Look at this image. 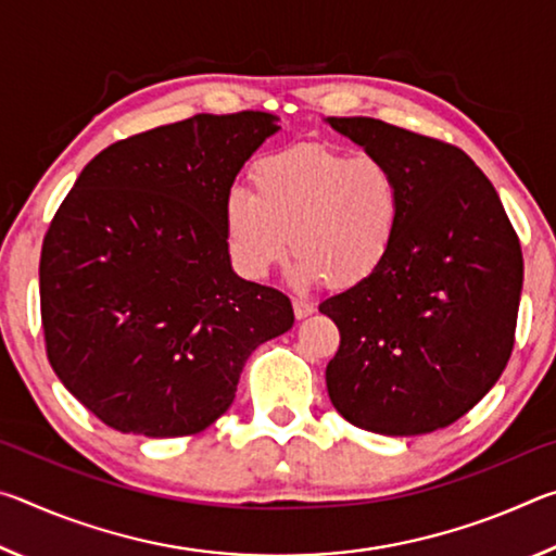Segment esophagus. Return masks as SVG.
<instances>
[{"mask_svg": "<svg viewBox=\"0 0 556 556\" xmlns=\"http://www.w3.org/2000/svg\"><path fill=\"white\" fill-rule=\"evenodd\" d=\"M291 306H294V316L299 318V321H301V318L312 316L316 312L312 301H306V299H294V301H291Z\"/></svg>", "mask_w": 556, "mask_h": 556, "instance_id": "1", "label": "esophagus"}]
</instances>
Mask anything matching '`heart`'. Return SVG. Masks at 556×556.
<instances>
[{
	"instance_id": "b5f03b06",
	"label": "heart",
	"mask_w": 556,
	"mask_h": 556,
	"mask_svg": "<svg viewBox=\"0 0 556 556\" xmlns=\"http://www.w3.org/2000/svg\"><path fill=\"white\" fill-rule=\"evenodd\" d=\"M255 193L232 188L223 203V232L242 277L265 279L289 252L294 285L328 277L353 287L380 269L402 223V188L375 156H351L328 144H294L252 166Z\"/></svg>"
}]
</instances>
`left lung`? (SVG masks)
<instances>
[{
  "label": "left lung",
  "mask_w": 556,
  "mask_h": 556,
  "mask_svg": "<svg viewBox=\"0 0 556 556\" xmlns=\"http://www.w3.org/2000/svg\"><path fill=\"white\" fill-rule=\"evenodd\" d=\"M324 122L388 164L402 188V223L380 269L318 306L341 331L328 397L375 434L444 429L510 361L520 240L493 184L460 149L372 117Z\"/></svg>",
  "instance_id": "1"
}]
</instances>
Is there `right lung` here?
I'll list each match as a JSON object with an SVG mask.
<instances>
[{"label": "right lung", "instance_id": "add662e5", "mask_svg": "<svg viewBox=\"0 0 556 556\" xmlns=\"http://www.w3.org/2000/svg\"><path fill=\"white\" fill-rule=\"evenodd\" d=\"M269 112L195 115L100 152L46 232L41 318L53 372L122 434H199L235 400L291 301L235 275L223 203L281 129Z\"/></svg>", "mask_w": 556, "mask_h": 556}]
</instances>
